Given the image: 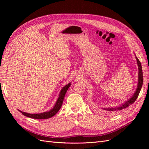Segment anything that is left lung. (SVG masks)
<instances>
[{
  "instance_id": "left-lung-1",
  "label": "left lung",
  "mask_w": 149,
  "mask_h": 149,
  "mask_svg": "<svg viewBox=\"0 0 149 149\" xmlns=\"http://www.w3.org/2000/svg\"><path fill=\"white\" fill-rule=\"evenodd\" d=\"M136 60L137 61V65L139 67V81H138V86L136 89V93H134V96L129 100L127 102H125L123 105H122L120 107H110V108H104V110H105L107 112H114L115 111H120L122 109H124V108L128 107L130 104L134 103L137 100V98L138 97L139 94L140 93V91H141V88L142 86V84H143V73H142V65L141 62H140L139 60L136 57Z\"/></svg>"
}]
</instances>
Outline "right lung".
<instances>
[{"label":"right lung","instance_id":"obj_1","mask_svg":"<svg viewBox=\"0 0 149 149\" xmlns=\"http://www.w3.org/2000/svg\"><path fill=\"white\" fill-rule=\"evenodd\" d=\"M70 85H71L70 83L68 84L67 85L65 86L63 88L61 89V91L60 93L59 97H58L55 106H54V107L50 111H49L48 112H43V113L35 114H28V113H26V112H22L21 111H20V112H21L22 114L24 115L25 116L29 117V118H30L36 119H48V118H52V117H53V116H55L58 112V111L60 109V108L62 106L63 102V100H64V97H65V94L67 91L68 89L70 88Z\"/></svg>","mask_w":149,"mask_h":149}]
</instances>
